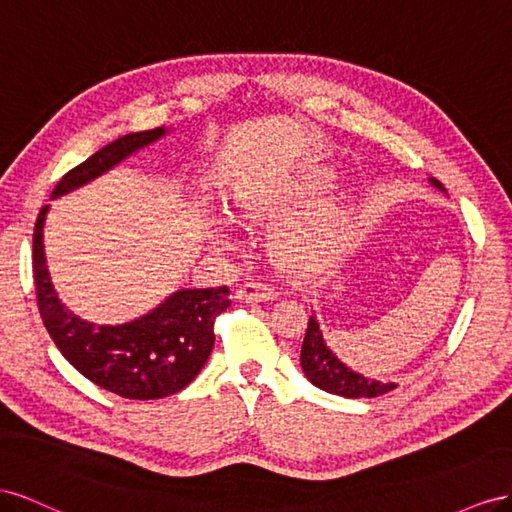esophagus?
Here are the masks:
<instances>
[{
	"label": "esophagus",
	"mask_w": 512,
	"mask_h": 512,
	"mask_svg": "<svg viewBox=\"0 0 512 512\" xmlns=\"http://www.w3.org/2000/svg\"><path fill=\"white\" fill-rule=\"evenodd\" d=\"M236 298L240 302H268L276 298V289L268 287V285H261V283H246L238 289Z\"/></svg>",
	"instance_id": "esophagus-1"
}]
</instances>
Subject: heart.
I'll list each match as a JSON object with an SVG mask.
<instances>
[{"instance_id": "1", "label": "heart", "mask_w": 512, "mask_h": 512, "mask_svg": "<svg viewBox=\"0 0 512 512\" xmlns=\"http://www.w3.org/2000/svg\"><path fill=\"white\" fill-rule=\"evenodd\" d=\"M324 186L328 178L298 186H248L233 197L231 216L244 225L283 218L270 233L272 259L300 279L324 274L339 266L356 242V214L343 201H324L294 214Z\"/></svg>"}]
</instances>
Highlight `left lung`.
I'll list each match as a JSON object with an SVG mask.
<instances>
[{
	"instance_id": "obj_1",
	"label": "left lung",
	"mask_w": 512,
	"mask_h": 512,
	"mask_svg": "<svg viewBox=\"0 0 512 512\" xmlns=\"http://www.w3.org/2000/svg\"><path fill=\"white\" fill-rule=\"evenodd\" d=\"M429 184L435 191L446 195V188L437 180L429 178ZM300 367L313 386L330 394H339V397L345 399H371L399 386L394 382H377V379L364 377L362 373L349 369L347 364L341 362L337 354L328 347L315 313L309 317V328H306L302 341Z\"/></svg>"
}]
</instances>
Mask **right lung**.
<instances>
[{"label": "right lung", "instance_id": "right-lung-1", "mask_svg": "<svg viewBox=\"0 0 512 512\" xmlns=\"http://www.w3.org/2000/svg\"><path fill=\"white\" fill-rule=\"evenodd\" d=\"M171 128L130 133L70 169L51 199L94 182L122 160L163 139ZM34 227V281L40 317L62 356L96 386L124 399H163L186 388L203 369L214 347V319L231 304L227 287L178 289L150 313L118 326H98L72 313L57 296L45 255V221Z\"/></svg>", "mask_w": 512, "mask_h": 512}]
</instances>
